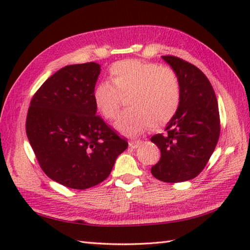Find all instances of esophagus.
I'll return each instance as SVG.
<instances>
[{
    "instance_id": "1",
    "label": "esophagus",
    "mask_w": 250,
    "mask_h": 250,
    "mask_svg": "<svg viewBox=\"0 0 250 250\" xmlns=\"http://www.w3.org/2000/svg\"><path fill=\"white\" fill-rule=\"evenodd\" d=\"M129 145L131 148H133V149H135V148L139 147L140 145H142V142L141 141H132L129 143Z\"/></svg>"
}]
</instances>
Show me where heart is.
<instances>
[{
  "label": "heart",
  "mask_w": 250,
  "mask_h": 250,
  "mask_svg": "<svg viewBox=\"0 0 250 250\" xmlns=\"http://www.w3.org/2000/svg\"><path fill=\"white\" fill-rule=\"evenodd\" d=\"M110 82H102L93 89L95 107L105 119L116 115L120 95L126 98L129 110L115 122L120 133L142 134L155 124H167L176 113L180 102V84L176 74L157 63L136 59L115 62L109 68Z\"/></svg>",
  "instance_id": "1"
}]
</instances>
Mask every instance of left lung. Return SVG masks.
<instances>
[{"instance_id": "left-lung-1", "label": "left lung", "mask_w": 250, "mask_h": 250, "mask_svg": "<svg viewBox=\"0 0 250 250\" xmlns=\"http://www.w3.org/2000/svg\"><path fill=\"white\" fill-rule=\"evenodd\" d=\"M180 84V102L166 126L151 137L161 158L151 174L164 183H182L198 176L214 152L220 134L218 102L204 73L174 56H162Z\"/></svg>"}]
</instances>
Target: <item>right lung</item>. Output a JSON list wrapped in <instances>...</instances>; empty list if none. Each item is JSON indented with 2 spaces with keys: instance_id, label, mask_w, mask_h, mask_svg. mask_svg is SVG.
Wrapping results in <instances>:
<instances>
[{
  "instance_id": "right-lung-1",
  "label": "right lung",
  "mask_w": 250,
  "mask_h": 250,
  "mask_svg": "<svg viewBox=\"0 0 250 250\" xmlns=\"http://www.w3.org/2000/svg\"><path fill=\"white\" fill-rule=\"evenodd\" d=\"M101 73L95 62L56 72L32 98L25 130L45 174L72 189L108 177L128 142L97 116L92 93Z\"/></svg>"
}]
</instances>
